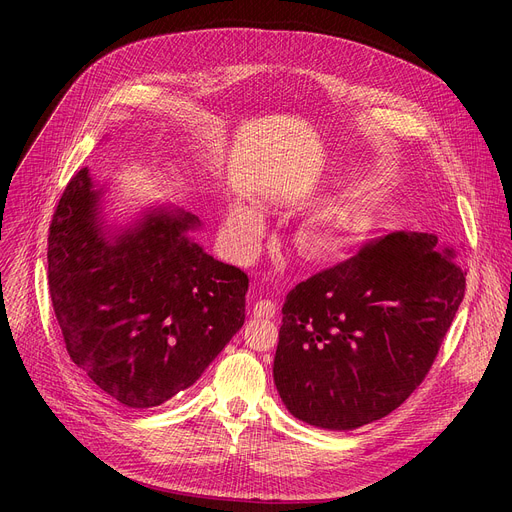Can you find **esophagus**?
<instances>
[{
    "instance_id": "1",
    "label": "esophagus",
    "mask_w": 512,
    "mask_h": 512,
    "mask_svg": "<svg viewBox=\"0 0 512 512\" xmlns=\"http://www.w3.org/2000/svg\"><path fill=\"white\" fill-rule=\"evenodd\" d=\"M253 315L255 317H274L276 315V303L274 301H257L255 305H253Z\"/></svg>"
}]
</instances>
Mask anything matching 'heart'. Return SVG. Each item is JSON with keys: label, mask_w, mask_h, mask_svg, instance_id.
<instances>
[{"label": "heart", "mask_w": 512, "mask_h": 512, "mask_svg": "<svg viewBox=\"0 0 512 512\" xmlns=\"http://www.w3.org/2000/svg\"><path fill=\"white\" fill-rule=\"evenodd\" d=\"M265 232L263 211L253 205H234L226 218V238L232 253L240 259L251 257ZM303 247L313 259H336L351 247V234L334 224H315L307 230Z\"/></svg>", "instance_id": "obj_1"}]
</instances>
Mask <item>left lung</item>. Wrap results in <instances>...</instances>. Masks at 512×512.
Listing matches in <instances>:
<instances>
[{
  "mask_svg": "<svg viewBox=\"0 0 512 512\" xmlns=\"http://www.w3.org/2000/svg\"><path fill=\"white\" fill-rule=\"evenodd\" d=\"M459 251L392 232L294 286L274 384L290 415L344 432L398 409L423 382L465 297Z\"/></svg>",
  "mask_w": 512,
  "mask_h": 512,
  "instance_id": "1",
  "label": "left lung"
}]
</instances>
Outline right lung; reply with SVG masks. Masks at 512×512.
<instances>
[{
    "label": "right lung",
    "mask_w": 512,
    "mask_h": 512,
    "mask_svg": "<svg viewBox=\"0 0 512 512\" xmlns=\"http://www.w3.org/2000/svg\"><path fill=\"white\" fill-rule=\"evenodd\" d=\"M103 193L87 168L68 182L49 226V294L76 367L149 409L191 388L242 328L249 278L203 251L197 215L153 205L110 226Z\"/></svg>",
    "instance_id": "add662e5"
}]
</instances>
